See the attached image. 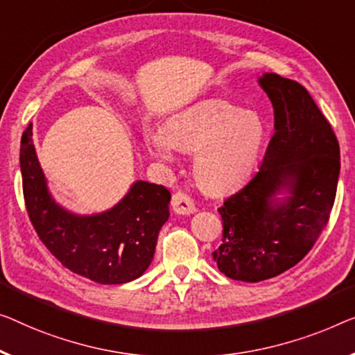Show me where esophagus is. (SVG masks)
<instances>
[{
  "label": "esophagus",
  "mask_w": 355,
  "mask_h": 355,
  "mask_svg": "<svg viewBox=\"0 0 355 355\" xmlns=\"http://www.w3.org/2000/svg\"><path fill=\"white\" fill-rule=\"evenodd\" d=\"M171 205L178 215H191L196 211L191 196L184 191H177L175 194H173Z\"/></svg>",
  "instance_id": "34e87169"
}]
</instances>
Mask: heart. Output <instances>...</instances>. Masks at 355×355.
Instances as JSON below:
<instances>
[{"mask_svg":"<svg viewBox=\"0 0 355 355\" xmlns=\"http://www.w3.org/2000/svg\"><path fill=\"white\" fill-rule=\"evenodd\" d=\"M145 139L161 159H171L173 148L198 153L196 182L210 194H225L255 171L268 129L257 113L226 100H207L173 116L166 127H148Z\"/></svg>","mask_w":355,"mask_h":355,"instance_id":"1","label":"heart"}]
</instances>
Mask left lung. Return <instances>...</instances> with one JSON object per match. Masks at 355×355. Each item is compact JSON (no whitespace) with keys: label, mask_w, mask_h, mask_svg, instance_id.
<instances>
[{"label":"left lung","mask_w":355,"mask_h":355,"mask_svg":"<svg viewBox=\"0 0 355 355\" xmlns=\"http://www.w3.org/2000/svg\"><path fill=\"white\" fill-rule=\"evenodd\" d=\"M260 86L274 108V135L258 172L218 209L221 244L211 253L226 277L261 282L308 255L329 223L340 177V145L306 87L277 73ZM280 189L291 196L273 199Z\"/></svg>","instance_id":"obj_1"}]
</instances>
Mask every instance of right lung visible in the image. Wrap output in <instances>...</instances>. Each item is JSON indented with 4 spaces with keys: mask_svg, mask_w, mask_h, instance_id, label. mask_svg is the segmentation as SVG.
<instances>
[{
    "mask_svg": "<svg viewBox=\"0 0 355 355\" xmlns=\"http://www.w3.org/2000/svg\"><path fill=\"white\" fill-rule=\"evenodd\" d=\"M31 135L30 123L20 141V171L26 214L42 244L67 269L97 284L140 277L153 261L157 236L168 218V189L137 182L105 214L73 215L47 191Z\"/></svg>",
    "mask_w": 355,
    "mask_h": 355,
    "instance_id": "right-lung-1",
    "label": "right lung"
}]
</instances>
